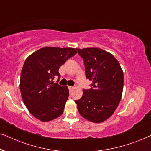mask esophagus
Masks as SVG:
<instances>
[{
	"label": "esophagus",
	"mask_w": 151,
	"mask_h": 151,
	"mask_svg": "<svg viewBox=\"0 0 151 151\" xmlns=\"http://www.w3.org/2000/svg\"><path fill=\"white\" fill-rule=\"evenodd\" d=\"M68 88H69V91L70 93H71L72 91H73V86H68Z\"/></svg>",
	"instance_id": "1"
}]
</instances>
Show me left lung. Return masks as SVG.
<instances>
[{
    "label": "left lung",
    "instance_id": "left-lung-1",
    "mask_svg": "<svg viewBox=\"0 0 151 151\" xmlns=\"http://www.w3.org/2000/svg\"><path fill=\"white\" fill-rule=\"evenodd\" d=\"M83 59L85 75L91 80L90 89H83L82 97L76 100L78 112L95 123L102 122L115 112L123 91L124 74L117 59L100 48L76 49Z\"/></svg>",
    "mask_w": 151,
    "mask_h": 151
}]
</instances>
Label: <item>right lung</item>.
Segmentation results:
<instances>
[{
	"mask_svg": "<svg viewBox=\"0 0 151 151\" xmlns=\"http://www.w3.org/2000/svg\"><path fill=\"white\" fill-rule=\"evenodd\" d=\"M76 49L45 47L35 51L24 62L21 71L20 89L24 104L31 114L42 122L60 116L69 96L67 86L53 83L58 70Z\"/></svg>",
	"mask_w": 151,
	"mask_h": 151,
	"instance_id": "1",
	"label": "right lung"
}]
</instances>
